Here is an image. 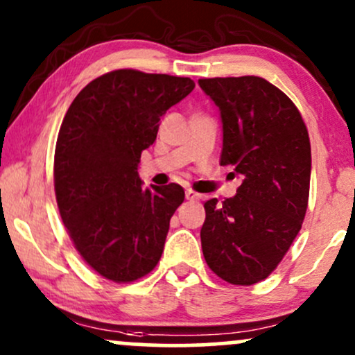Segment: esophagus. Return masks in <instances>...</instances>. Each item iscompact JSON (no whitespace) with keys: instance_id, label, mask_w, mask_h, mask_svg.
<instances>
[{"instance_id":"esophagus-1","label":"esophagus","mask_w":355,"mask_h":355,"mask_svg":"<svg viewBox=\"0 0 355 355\" xmlns=\"http://www.w3.org/2000/svg\"><path fill=\"white\" fill-rule=\"evenodd\" d=\"M185 197H187V200H198V198H200V195H198L197 191L189 189L185 191Z\"/></svg>"}]
</instances>
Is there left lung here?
I'll return each instance as SVG.
<instances>
[{
    "label": "left lung",
    "mask_w": 355,
    "mask_h": 355,
    "mask_svg": "<svg viewBox=\"0 0 355 355\" xmlns=\"http://www.w3.org/2000/svg\"><path fill=\"white\" fill-rule=\"evenodd\" d=\"M222 116L220 165L242 177L237 195L203 203L205 262L220 279H267L302 227L311 185V140L299 110L260 76L202 78Z\"/></svg>",
    "instance_id": "8db88e82"
}]
</instances>
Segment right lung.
I'll list each match as a JSON object with an SVG mask.
<instances>
[{
	"label": "right lung",
	"instance_id": "right-lung-1",
	"mask_svg": "<svg viewBox=\"0 0 355 355\" xmlns=\"http://www.w3.org/2000/svg\"><path fill=\"white\" fill-rule=\"evenodd\" d=\"M193 88L183 76L115 70L89 81L63 118L55 150L61 220L81 259L112 282L141 279L160 260L185 191L177 183L144 189L138 164L160 118Z\"/></svg>",
	"mask_w": 355,
	"mask_h": 355
}]
</instances>
